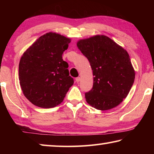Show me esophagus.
Wrapping results in <instances>:
<instances>
[{"mask_svg": "<svg viewBox=\"0 0 154 154\" xmlns=\"http://www.w3.org/2000/svg\"><path fill=\"white\" fill-rule=\"evenodd\" d=\"M80 80H81V78L79 77H78L76 78V79H75V81H76L77 82H79Z\"/></svg>", "mask_w": 154, "mask_h": 154, "instance_id": "esophagus-1", "label": "esophagus"}]
</instances>
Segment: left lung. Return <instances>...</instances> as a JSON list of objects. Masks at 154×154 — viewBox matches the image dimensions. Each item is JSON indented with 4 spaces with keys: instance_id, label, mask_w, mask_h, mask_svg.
Here are the masks:
<instances>
[{
    "instance_id": "obj_1",
    "label": "left lung",
    "mask_w": 154,
    "mask_h": 154,
    "mask_svg": "<svg viewBox=\"0 0 154 154\" xmlns=\"http://www.w3.org/2000/svg\"><path fill=\"white\" fill-rule=\"evenodd\" d=\"M77 45L93 71V87L85 94L87 103L102 111L119 105L128 94L135 78L128 52L105 35L79 40Z\"/></svg>"
}]
</instances>
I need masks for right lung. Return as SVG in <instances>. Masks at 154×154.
<instances>
[{
	"instance_id": "obj_1",
	"label": "right lung",
	"mask_w": 154,
	"mask_h": 154,
	"mask_svg": "<svg viewBox=\"0 0 154 154\" xmlns=\"http://www.w3.org/2000/svg\"><path fill=\"white\" fill-rule=\"evenodd\" d=\"M71 39L55 32L39 38L26 51L19 64V80L28 100L41 108L60 104L74 83L62 59Z\"/></svg>"
}]
</instances>
